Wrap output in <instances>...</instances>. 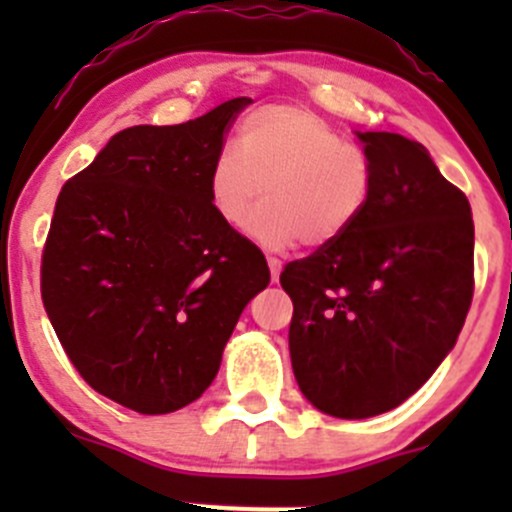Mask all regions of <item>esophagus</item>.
I'll use <instances>...</instances> for the list:
<instances>
[{"label": "esophagus", "mask_w": 512, "mask_h": 512, "mask_svg": "<svg viewBox=\"0 0 512 512\" xmlns=\"http://www.w3.org/2000/svg\"><path fill=\"white\" fill-rule=\"evenodd\" d=\"M267 265H270V275H272V282L280 280V272H282V260H277V257H267Z\"/></svg>", "instance_id": "1"}]
</instances>
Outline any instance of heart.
<instances>
[{
	"label": "heart",
	"instance_id": "heart-1",
	"mask_svg": "<svg viewBox=\"0 0 512 512\" xmlns=\"http://www.w3.org/2000/svg\"><path fill=\"white\" fill-rule=\"evenodd\" d=\"M369 153L344 141L307 108L275 103L250 113L210 165V205L227 227H242L260 205L250 232L265 247L302 240L322 247L361 218L374 193Z\"/></svg>",
	"mask_w": 512,
	"mask_h": 512
}]
</instances>
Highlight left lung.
I'll return each instance as SVG.
<instances>
[{"mask_svg":"<svg viewBox=\"0 0 512 512\" xmlns=\"http://www.w3.org/2000/svg\"><path fill=\"white\" fill-rule=\"evenodd\" d=\"M374 160L369 205L349 232L282 270L289 356L319 411L369 418L404 404L461 334L473 299L468 198L418 141L356 133Z\"/></svg>","mask_w":512,"mask_h":512,"instance_id":"left-lung-1","label":"left lung"}]
</instances>
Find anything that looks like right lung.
Masks as SVG:
<instances>
[{
  "instance_id": "add662e5",
  "label": "right lung",
  "mask_w": 512,
  "mask_h": 512,
  "mask_svg": "<svg viewBox=\"0 0 512 512\" xmlns=\"http://www.w3.org/2000/svg\"><path fill=\"white\" fill-rule=\"evenodd\" d=\"M252 98L116 133L66 180L41 255L61 347L106 399L158 416L203 396L270 267L210 205V165Z\"/></svg>"
}]
</instances>
